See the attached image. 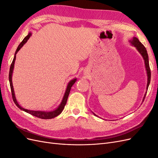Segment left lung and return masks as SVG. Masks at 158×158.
I'll use <instances>...</instances> for the list:
<instances>
[{
  "label": "left lung",
  "instance_id": "1",
  "mask_svg": "<svg viewBox=\"0 0 158 158\" xmlns=\"http://www.w3.org/2000/svg\"><path fill=\"white\" fill-rule=\"evenodd\" d=\"M129 42L131 43V44L133 46H135L137 51L140 52V55H142V56L143 57L144 60V64H145V67H146V73H147V76H148V82H147V86H146V92L145 93V95L144 96V98L142 99V103L144 102V100L145 99L146 95L147 93V90L148 88V86H149L150 83V79H151V72H150V65H149V59H148V55L147 51L145 48V47L142 44V43L140 41H139L138 38L134 37L132 40H129ZM94 115H95L96 117H98V115H96L95 113H94Z\"/></svg>",
  "mask_w": 158,
  "mask_h": 158
}]
</instances>
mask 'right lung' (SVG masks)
Returning a JSON list of instances; mask_svg holds the SVG:
<instances>
[{"label": "right lung", "mask_w": 158, "mask_h": 158, "mask_svg": "<svg viewBox=\"0 0 158 158\" xmlns=\"http://www.w3.org/2000/svg\"><path fill=\"white\" fill-rule=\"evenodd\" d=\"M31 35V33H28V35L25 37L24 39L23 40V41L20 43V44L18 45V48L15 52V54H14V59L12 60V63L10 65V72H9V82H10V89H11V92H12V99H13V101L16 105V106L19 108L22 111H25L27 113H30L32 115L35 116L36 117L38 118H43V119H50V118H54L56 116H58L59 114H60L62 111H63V109L64 108L65 105L66 103V102H67V99L69 97V95L70 94V89L71 87L73 86V84L76 82V78H74L73 80H71L70 82H69L68 85H67V87H66V91H65V93L64 95L63 96V99H62V102L60 103L59 106H58L56 109H55L53 111H32V110H28V109H26L22 107L19 103H18L17 100L16 99V96H15V94H14V88H13V84H12V73H13V70H14V63H15V60H16V54L17 52L20 51V49L22 48V47L26 43L27 41V40L30 39V36Z\"/></svg>", "instance_id": "right-lung-1"}]
</instances>
